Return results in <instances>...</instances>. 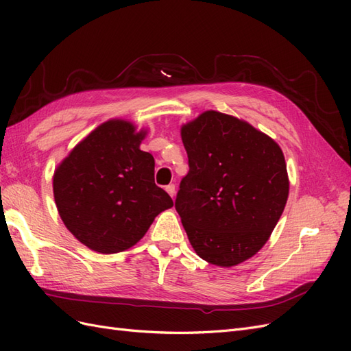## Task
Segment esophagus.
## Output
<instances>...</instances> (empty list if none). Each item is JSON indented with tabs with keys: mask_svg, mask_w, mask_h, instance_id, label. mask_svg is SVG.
<instances>
[{
	"mask_svg": "<svg viewBox=\"0 0 351 351\" xmlns=\"http://www.w3.org/2000/svg\"><path fill=\"white\" fill-rule=\"evenodd\" d=\"M165 190H167V193L171 196L173 199L176 197V186L174 184H168L167 187H165Z\"/></svg>",
	"mask_w": 351,
	"mask_h": 351,
	"instance_id": "1",
	"label": "esophagus"
}]
</instances>
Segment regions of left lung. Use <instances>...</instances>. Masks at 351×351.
I'll return each instance as SVG.
<instances>
[{"mask_svg": "<svg viewBox=\"0 0 351 351\" xmlns=\"http://www.w3.org/2000/svg\"><path fill=\"white\" fill-rule=\"evenodd\" d=\"M189 174L176 209L197 256L231 268L272 234L290 192L280 145L250 123L208 110L182 125Z\"/></svg>", "mask_w": 351, "mask_h": 351, "instance_id": "8db88e82", "label": "left lung"}]
</instances>
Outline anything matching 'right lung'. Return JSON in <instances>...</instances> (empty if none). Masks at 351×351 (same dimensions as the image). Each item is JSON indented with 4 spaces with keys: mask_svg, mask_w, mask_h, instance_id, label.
Masks as SVG:
<instances>
[{
    "mask_svg": "<svg viewBox=\"0 0 351 351\" xmlns=\"http://www.w3.org/2000/svg\"><path fill=\"white\" fill-rule=\"evenodd\" d=\"M147 129L111 119L73 147L52 176L60 218L82 244L102 254L130 249L173 208L155 184V159L141 149Z\"/></svg>",
    "mask_w": 351,
    "mask_h": 351,
    "instance_id": "obj_1",
    "label": "right lung"
}]
</instances>
